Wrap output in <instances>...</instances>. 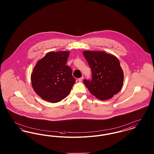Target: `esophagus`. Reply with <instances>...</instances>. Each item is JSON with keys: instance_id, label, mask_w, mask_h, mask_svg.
<instances>
[{"instance_id": "esophagus-1", "label": "esophagus", "mask_w": 154, "mask_h": 154, "mask_svg": "<svg viewBox=\"0 0 154 154\" xmlns=\"http://www.w3.org/2000/svg\"><path fill=\"white\" fill-rule=\"evenodd\" d=\"M83 79H84V77H81L79 78V79H78V81H79V82H81V81H82V80H83Z\"/></svg>"}]
</instances>
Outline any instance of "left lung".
I'll list each match as a JSON object with an SVG mask.
<instances>
[{"label": "left lung", "instance_id": "obj_1", "mask_svg": "<svg viewBox=\"0 0 154 154\" xmlns=\"http://www.w3.org/2000/svg\"><path fill=\"white\" fill-rule=\"evenodd\" d=\"M84 56L92 70V80L83 81L96 98L106 100L119 92L123 85L124 72L118 59L103 51H84Z\"/></svg>", "mask_w": 154, "mask_h": 154}]
</instances>
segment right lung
Here are the masks:
<instances>
[{"label":"right lung","instance_id":"add662e5","mask_svg":"<svg viewBox=\"0 0 154 154\" xmlns=\"http://www.w3.org/2000/svg\"><path fill=\"white\" fill-rule=\"evenodd\" d=\"M69 51L50 52L39 60L31 74L32 85L44 100L57 103L69 94L75 80L66 65Z\"/></svg>","mask_w":154,"mask_h":154}]
</instances>
